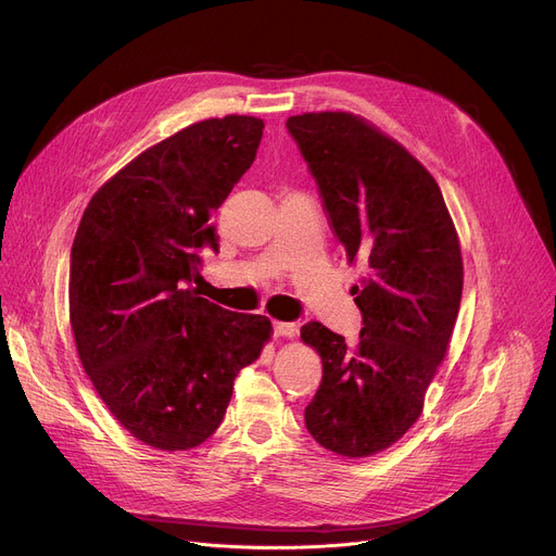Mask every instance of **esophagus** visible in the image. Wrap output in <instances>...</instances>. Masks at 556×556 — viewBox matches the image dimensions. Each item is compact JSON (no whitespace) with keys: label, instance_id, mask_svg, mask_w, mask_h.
Masks as SVG:
<instances>
[{"label":"esophagus","instance_id":"obj_1","mask_svg":"<svg viewBox=\"0 0 556 556\" xmlns=\"http://www.w3.org/2000/svg\"><path fill=\"white\" fill-rule=\"evenodd\" d=\"M300 327L295 323H275V333L279 338H295Z\"/></svg>","mask_w":556,"mask_h":556}]
</instances>
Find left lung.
<instances>
[{"instance_id": "8db88e82", "label": "left lung", "mask_w": 556, "mask_h": 556, "mask_svg": "<svg viewBox=\"0 0 556 556\" xmlns=\"http://www.w3.org/2000/svg\"><path fill=\"white\" fill-rule=\"evenodd\" d=\"M286 128L349 263H367L363 286L352 288L363 313L358 344L319 323L300 331L323 358L306 428L331 453L369 457L415 426L448 352L464 283L459 239L426 166L363 116L304 112Z\"/></svg>"}]
</instances>
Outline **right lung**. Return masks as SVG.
Listing matches in <instances>:
<instances>
[{"instance_id":"1","label":"right lung","mask_w":556,"mask_h":556,"mask_svg":"<svg viewBox=\"0 0 556 556\" xmlns=\"http://www.w3.org/2000/svg\"><path fill=\"white\" fill-rule=\"evenodd\" d=\"M263 122L204 119L146 149L92 195L72 245L70 323L85 374L146 446L189 451L220 426L233 378L273 336L266 315L185 288L218 250L216 210L252 166Z\"/></svg>"}]
</instances>
